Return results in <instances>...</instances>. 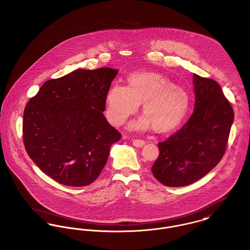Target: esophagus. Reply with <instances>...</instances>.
<instances>
[{
  "label": "esophagus",
  "mask_w": 250,
  "mask_h": 250,
  "mask_svg": "<svg viewBox=\"0 0 250 250\" xmlns=\"http://www.w3.org/2000/svg\"><path fill=\"white\" fill-rule=\"evenodd\" d=\"M133 146L135 147H138V148H141V147L144 146L146 145V142L143 141V140H133Z\"/></svg>",
  "instance_id": "1"
}]
</instances>
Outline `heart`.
<instances>
[{"mask_svg": "<svg viewBox=\"0 0 250 250\" xmlns=\"http://www.w3.org/2000/svg\"><path fill=\"white\" fill-rule=\"evenodd\" d=\"M129 86L115 84L106 94V115L114 125H123L143 104L144 116L130 125L132 129L159 133L176 128L187 114L190 99L184 88L165 75L139 72L128 76Z\"/></svg>", "mask_w": 250, "mask_h": 250, "instance_id": "b5f03b06", "label": "heart"}]
</instances>
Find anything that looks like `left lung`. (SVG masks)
Segmentation results:
<instances>
[{"label":"left lung","instance_id":"1","mask_svg":"<svg viewBox=\"0 0 250 250\" xmlns=\"http://www.w3.org/2000/svg\"><path fill=\"white\" fill-rule=\"evenodd\" d=\"M192 83L193 112L179 130L158 145L160 155L151 168L154 176L168 187L190 185L220 162L234 119L216 81L193 74Z\"/></svg>","mask_w":250,"mask_h":250}]
</instances>
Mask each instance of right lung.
<instances>
[{"label":"right lung","mask_w":250,"mask_h":250,"mask_svg":"<svg viewBox=\"0 0 250 250\" xmlns=\"http://www.w3.org/2000/svg\"><path fill=\"white\" fill-rule=\"evenodd\" d=\"M118 70L77 69L46 81L23 113V143L30 159L60 184L82 187L103 170L121 139L103 112Z\"/></svg>","instance_id":"right-lung-1"}]
</instances>
